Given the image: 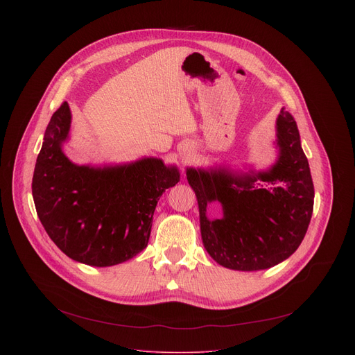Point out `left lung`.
I'll return each mask as SVG.
<instances>
[{
  "label": "left lung",
  "mask_w": 355,
  "mask_h": 355,
  "mask_svg": "<svg viewBox=\"0 0 355 355\" xmlns=\"http://www.w3.org/2000/svg\"><path fill=\"white\" fill-rule=\"evenodd\" d=\"M276 128L281 155L266 173L232 175L226 170H187L198 201L204 248L225 268H272L300 248L308 230L315 193L300 130L285 109ZM259 183L268 189L256 188ZM214 199L222 202L223 218L209 220L205 207Z\"/></svg>",
  "instance_id": "8db88e82"
}]
</instances>
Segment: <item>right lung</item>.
<instances>
[{
	"mask_svg": "<svg viewBox=\"0 0 355 355\" xmlns=\"http://www.w3.org/2000/svg\"><path fill=\"white\" fill-rule=\"evenodd\" d=\"M67 102L54 112L33 175V198L43 227L64 254L89 266H114L148 245L157 202L180 181L175 166L144 158L92 168L67 159Z\"/></svg>",
	"mask_w": 355,
	"mask_h": 355,
	"instance_id": "1",
	"label": "right lung"
}]
</instances>
